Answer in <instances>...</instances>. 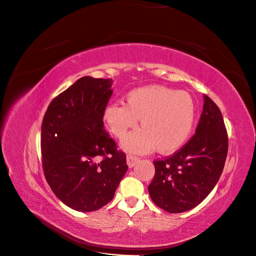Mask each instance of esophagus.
<instances>
[{
  "mask_svg": "<svg viewBox=\"0 0 256 256\" xmlns=\"http://www.w3.org/2000/svg\"><path fill=\"white\" fill-rule=\"evenodd\" d=\"M139 160H140L139 158L132 156V154H128V156H126V163L130 168H132L134 166H136Z\"/></svg>",
  "mask_w": 256,
  "mask_h": 256,
  "instance_id": "34e87169",
  "label": "esophagus"
}]
</instances>
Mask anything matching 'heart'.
<instances>
[{"mask_svg": "<svg viewBox=\"0 0 256 256\" xmlns=\"http://www.w3.org/2000/svg\"><path fill=\"white\" fill-rule=\"evenodd\" d=\"M126 104L112 102L106 108L104 118L114 135L122 139V148L137 154L156 150L172 154L189 139L196 118V106L189 93L164 86H145L130 90Z\"/></svg>", "mask_w": 256, "mask_h": 256, "instance_id": "obj_1", "label": "heart"}]
</instances>
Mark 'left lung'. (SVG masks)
Wrapping results in <instances>:
<instances>
[{
	"label": "left lung",
	"instance_id": "8db88e82",
	"mask_svg": "<svg viewBox=\"0 0 256 256\" xmlns=\"http://www.w3.org/2000/svg\"><path fill=\"white\" fill-rule=\"evenodd\" d=\"M204 100L194 136L173 156L154 162L156 173L148 192L168 212L197 206L216 186L225 165L228 137L223 116L208 96Z\"/></svg>",
	"mask_w": 256,
	"mask_h": 256
}]
</instances>
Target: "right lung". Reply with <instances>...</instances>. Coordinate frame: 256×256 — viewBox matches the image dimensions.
Wrapping results in <instances>:
<instances>
[{
  "mask_svg": "<svg viewBox=\"0 0 256 256\" xmlns=\"http://www.w3.org/2000/svg\"><path fill=\"white\" fill-rule=\"evenodd\" d=\"M112 83V78H78L50 102L42 120L46 180L64 204L78 212L109 204L128 168L126 154L104 128Z\"/></svg>",
  "mask_w": 256,
  "mask_h": 256,
  "instance_id": "right-lung-1",
  "label": "right lung"
}]
</instances>
